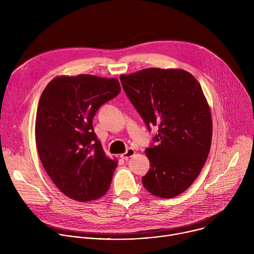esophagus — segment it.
I'll use <instances>...</instances> for the list:
<instances>
[{
  "label": "esophagus",
  "instance_id": "1",
  "mask_svg": "<svg viewBox=\"0 0 254 254\" xmlns=\"http://www.w3.org/2000/svg\"><path fill=\"white\" fill-rule=\"evenodd\" d=\"M134 154H135V151H134L133 149H130V148H129V149L127 150V152H126L125 154H122V155H121V158L124 159V160H128V159H129L130 157H132Z\"/></svg>",
  "mask_w": 254,
  "mask_h": 254
}]
</instances>
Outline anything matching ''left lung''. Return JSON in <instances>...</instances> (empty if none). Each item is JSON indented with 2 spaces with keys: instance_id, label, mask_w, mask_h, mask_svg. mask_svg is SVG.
Instances as JSON below:
<instances>
[{
  "instance_id": "8db88e82",
  "label": "left lung",
  "mask_w": 254,
  "mask_h": 254,
  "mask_svg": "<svg viewBox=\"0 0 254 254\" xmlns=\"http://www.w3.org/2000/svg\"><path fill=\"white\" fill-rule=\"evenodd\" d=\"M123 88L148 129L158 134L146 149L150 170L141 178L151 194L170 199L185 192L200 174L212 140L211 112L200 83L183 69L147 68L120 76Z\"/></svg>"
}]
</instances>
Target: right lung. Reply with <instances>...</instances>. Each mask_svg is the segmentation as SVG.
<instances>
[{
    "instance_id": "right-lung-1",
    "label": "right lung",
    "mask_w": 254,
    "mask_h": 254,
    "mask_svg": "<svg viewBox=\"0 0 254 254\" xmlns=\"http://www.w3.org/2000/svg\"><path fill=\"white\" fill-rule=\"evenodd\" d=\"M120 92L117 78L90 74L58 76L42 92L36 146L46 173L70 199L96 200L110 189L118 161L105 156L92 120L98 108Z\"/></svg>"
}]
</instances>
